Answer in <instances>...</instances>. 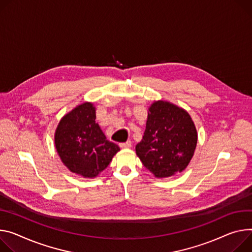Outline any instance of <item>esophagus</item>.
Instances as JSON below:
<instances>
[{
	"instance_id": "34e87169",
	"label": "esophagus",
	"mask_w": 252,
	"mask_h": 252,
	"mask_svg": "<svg viewBox=\"0 0 252 252\" xmlns=\"http://www.w3.org/2000/svg\"><path fill=\"white\" fill-rule=\"evenodd\" d=\"M120 147H121V148H126V149L130 148V147H131V142H130V141H127V142H126V143H121V144H120Z\"/></svg>"
}]
</instances>
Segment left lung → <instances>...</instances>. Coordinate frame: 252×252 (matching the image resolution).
<instances>
[{
	"label": "left lung",
	"mask_w": 252,
	"mask_h": 252,
	"mask_svg": "<svg viewBox=\"0 0 252 252\" xmlns=\"http://www.w3.org/2000/svg\"><path fill=\"white\" fill-rule=\"evenodd\" d=\"M196 144L197 130L189 113L159 100L149 108L146 130L135 152L149 171L165 178L186 169Z\"/></svg>",
	"instance_id": "1"
}]
</instances>
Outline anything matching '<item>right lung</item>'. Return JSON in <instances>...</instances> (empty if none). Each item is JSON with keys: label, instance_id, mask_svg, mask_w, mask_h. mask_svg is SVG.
<instances>
[{"label": "right lung", "instance_id": "obj_1", "mask_svg": "<svg viewBox=\"0 0 252 252\" xmlns=\"http://www.w3.org/2000/svg\"><path fill=\"white\" fill-rule=\"evenodd\" d=\"M95 119L93 103L85 102L66 114L55 132V146L62 162L85 178L96 177L120 151L117 144L106 140Z\"/></svg>", "mask_w": 252, "mask_h": 252}]
</instances>
